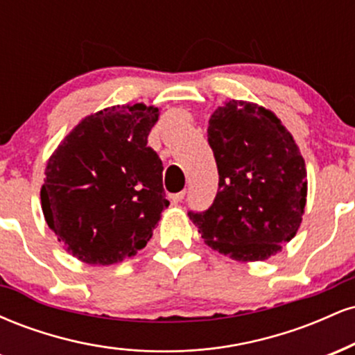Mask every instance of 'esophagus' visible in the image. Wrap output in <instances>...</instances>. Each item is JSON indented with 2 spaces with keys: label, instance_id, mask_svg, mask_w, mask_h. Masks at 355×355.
<instances>
[{
  "label": "esophagus",
  "instance_id": "1",
  "mask_svg": "<svg viewBox=\"0 0 355 355\" xmlns=\"http://www.w3.org/2000/svg\"><path fill=\"white\" fill-rule=\"evenodd\" d=\"M183 197H185V191H178V193L172 195V202L173 203H180L183 200Z\"/></svg>",
  "mask_w": 355,
  "mask_h": 355
}]
</instances>
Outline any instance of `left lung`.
Returning <instances> with one entry per match:
<instances>
[{"instance_id": "obj_1", "label": "left lung", "mask_w": 355, "mask_h": 355, "mask_svg": "<svg viewBox=\"0 0 355 355\" xmlns=\"http://www.w3.org/2000/svg\"><path fill=\"white\" fill-rule=\"evenodd\" d=\"M207 133L218 191L190 220L218 254L239 262L270 259L302 223L307 168L299 145L272 110L245 100L215 110Z\"/></svg>"}]
</instances>
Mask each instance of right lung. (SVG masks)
Wrapping results in <instances>:
<instances>
[{
    "label": "right lung",
    "mask_w": 355,
    "mask_h": 355,
    "mask_svg": "<svg viewBox=\"0 0 355 355\" xmlns=\"http://www.w3.org/2000/svg\"><path fill=\"white\" fill-rule=\"evenodd\" d=\"M160 108L115 105L81 118L48 158L40 190L48 227L88 266L137 255L170 205L148 133Z\"/></svg>",
    "instance_id": "right-lung-1"
}]
</instances>
